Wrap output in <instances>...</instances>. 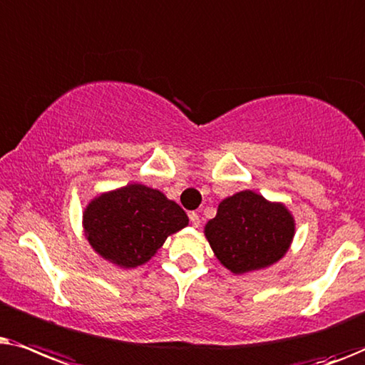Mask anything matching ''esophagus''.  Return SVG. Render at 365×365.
Returning <instances> with one entry per match:
<instances>
[{"instance_id": "obj_1", "label": "esophagus", "mask_w": 365, "mask_h": 365, "mask_svg": "<svg viewBox=\"0 0 365 365\" xmlns=\"http://www.w3.org/2000/svg\"><path fill=\"white\" fill-rule=\"evenodd\" d=\"M188 217H190V222H192V225H193V227H198V225H200V217H198V213L192 212L190 215H188Z\"/></svg>"}]
</instances>
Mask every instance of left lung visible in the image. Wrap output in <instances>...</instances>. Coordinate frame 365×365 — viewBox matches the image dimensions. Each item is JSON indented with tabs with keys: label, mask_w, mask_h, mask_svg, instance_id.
Instances as JSON below:
<instances>
[{
	"label": "left lung",
	"mask_w": 365,
	"mask_h": 365,
	"mask_svg": "<svg viewBox=\"0 0 365 365\" xmlns=\"http://www.w3.org/2000/svg\"><path fill=\"white\" fill-rule=\"evenodd\" d=\"M295 222L284 203L265 200L252 190L225 198L205 225L213 254L233 274L274 265L287 254Z\"/></svg>",
	"instance_id": "obj_1"
}]
</instances>
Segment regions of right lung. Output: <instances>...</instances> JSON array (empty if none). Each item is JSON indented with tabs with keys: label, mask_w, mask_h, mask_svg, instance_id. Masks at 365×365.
<instances>
[{
	"label": "right lung",
	"mask_w": 365,
	"mask_h": 365,
	"mask_svg": "<svg viewBox=\"0 0 365 365\" xmlns=\"http://www.w3.org/2000/svg\"><path fill=\"white\" fill-rule=\"evenodd\" d=\"M187 225V213L177 203L140 183L101 193L83 212L90 245L105 260L123 269L143 265L168 235Z\"/></svg>",
	"instance_id": "right-lung-1"
}]
</instances>
